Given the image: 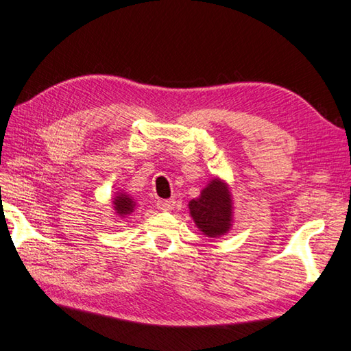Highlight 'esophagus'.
Listing matches in <instances>:
<instances>
[{
  "instance_id": "34e87169",
  "label": "esophagus",
  "mask_w": 351,
  "mask_h": 351,
  "mask_svg": "<svg viewBox=\"0 0 351 351\" xmlns=\"http://www.w3.org/2000/svg\"><path fill=\"white\" fill-rule=\"evenodd\" d=\"M175 206V201L173 199H159L158 201V209L162 210V212H169L173 209Z\"/></svg>"
}]
</instances>
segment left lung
<instances>
[{
    "label": "left lung",
    "instance_id": "obj_1",
    "mask_svg": "<svg viewBox=\"0 0 351 351\" xmlns=\"http://www.w3.org/2000/svg\"><path fill=\"white\" fill-rule=\"evenodd\" d=\"M197 228L210 239H217L228 234L232 226V197H230L228 184L218 178L207 184L201 190L198 198L189 203Z\"/></svg>",
    "mask_w": 351,
    "mask_h": 351
}]
</instances>
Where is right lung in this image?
<instances>
[{
	"label": "right lung",
	"instance_id": "obj_1",
	"mask_svg": "<svg viewBox=\"0 0 351 351\" xmlns=\"http://www.w3.org/2000/svg\"><path fill=\"white\" fill-rule=\"evenodd\" d=\"M134 199L127 195L125 192H119L114 199H112V207H114L116 215L119 217H127L134 210Z\"/></svg>",
	"mask_w": 351,
	"mask_h": 351
}]
</instances>
